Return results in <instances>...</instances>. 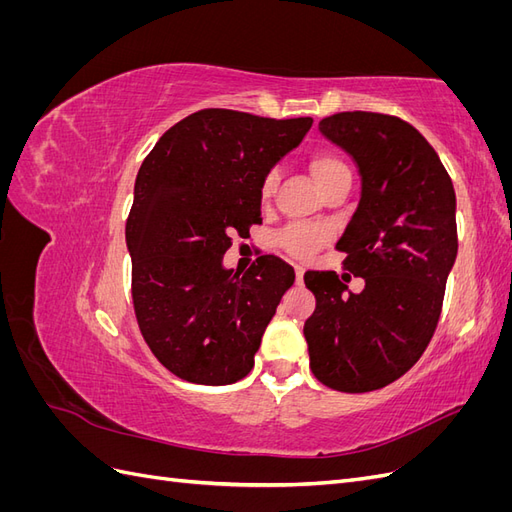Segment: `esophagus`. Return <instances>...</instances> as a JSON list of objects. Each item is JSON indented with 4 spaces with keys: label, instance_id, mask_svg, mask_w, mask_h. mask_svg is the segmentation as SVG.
I'll return each mask as SVG.
<instances>
[{
    "label": "esophagus",
    "instance_id": "obj_1",
    "mask_svg": "<svg viewBox=\"0 0 512 512\" xmlns=\"http://www.w3.org/2000/svg\"><path fill=\"white\" fill-rule=\"evenodd\" d=\"M303 273H305V267H301V265L294 267V275H297V282L303 280Z\"/></svg>",
    "mask_w": 512,
    "mask_h": 512
}]
</instances>
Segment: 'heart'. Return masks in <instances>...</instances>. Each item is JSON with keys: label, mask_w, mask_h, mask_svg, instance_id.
<instances>
[{"label": "heart", "mask_w": 512, "mask_h": 512, "mask_svg": "<svg viewBox=\"0 0 512 512\" xmlns=\"http://www.w3.org/2000/svg\"><path fill=\"white\" fill-rule=\"evenodd\" d=\"M309 173H312L318 188L322 190L324 185H329L337 179H350V168L348 164L335 156L331 151H318L309 158ZM277 188V170H269L260 183V200L262 203H269ZM280 245L284 250L297 258L312 256L318 247L324 243V232L320 228H309V226H290L280 235Z\"/></svg>", "instance_id": "b5f03b06"}]
</instances>
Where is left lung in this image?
I'll list each match as a JSON object with an SVG mask.
<instances>
[{
    "mask_svg": "<svg viewBox=\"0 0 512 512\" xmlns=\"http://www.w3.org/2000/svg\"><path fill=\"white\" fill-rule=\"evenodd\" d=\"M318 130L352 156L361 198L337 241L352 292L335 271H307L316 309L305 320L309 367L329 389H382L421 359L457 258L455 188L436 149L408 121L337 113Z\"/></svg>",
    "mask_w": 512,
    "mask_h": 512,
    "instance_id": "obj_1",
    "label": "left lung"
}]
</instances>
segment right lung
I'll return each instance as SVG.
<instances>
[{
  "label": "right lung",
  "mask_w": 512,
  "mask_h": 512,
  "mask_svg": "<svg viewBox=\"0 0 512 512\" xmlns=\"http://www.w3.org/2000/svg\"><path fill=\"white\" fill-rule=\"evenodd\" d=\"M312 117L269 119L205 108L166 130L138 168L126 224L138 327L181 380L232 384L250 374L294 269L260 256L224 267L232 230L260 222V183L299 147Z\"/></svg>",
  "instance_id": "obj_1"
}]
</instances>
